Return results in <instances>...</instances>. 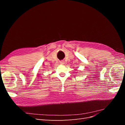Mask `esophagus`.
Here are the masks:
<instances>
[{"instance_id":"1","label":"esophagus","mask_w":125,"mask_h":125,"mask_svg":"<svg viewBox=\"0 0 125 125\" xmlns=\"http://www.w3.org/2000/svg\"><path fill=\"white\" fill-rule=\"evenodd\" d=\"M60 65H64V64H65V62H64L63 61H61V62H60Z\"/></svg>"}]
</instances>
